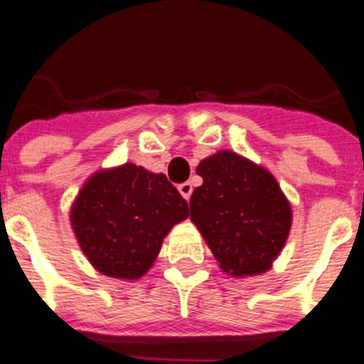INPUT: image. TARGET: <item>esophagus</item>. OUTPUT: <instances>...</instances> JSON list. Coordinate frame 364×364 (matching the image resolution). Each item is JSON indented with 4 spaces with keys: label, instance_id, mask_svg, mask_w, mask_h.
I'll list each match as a JSON object with an SVG mask.
<instances>
[{
    "label": "esophagus",
    "instance_id": "1",
    "mask_svg": "<svg viewBox=\"0 0 364 364\" xmlns=\"http://www.w3.org/2000/svg\"><path fill=\"white\" fill-rule=\"evenodd\" d=\"M178 191H180V195L186 198V200H189V198H191V193H193V186L189 184V182H184V184L178 186Z\"/></svg>",
    "mask_w": 364,
    "mask_h": 364
}]
</instances>
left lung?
<instances>
[{
    "label": "left lung",
    "instance_id": "obj_1",
    "mask_svg": "<svg viewBox=\"0 0 364 364\" xmlns=\"http://www.w3.org/2000/svg\"><path fill=\"white\" fill-rule=\"evenodd\" d=\"M191 220L222 272L253 277L272 268L291 228V208L268 169L233 151H218L197 166Z\"/></svg>",
    "mask_w": 364,
    "mask_h": 364
}]
</instances>
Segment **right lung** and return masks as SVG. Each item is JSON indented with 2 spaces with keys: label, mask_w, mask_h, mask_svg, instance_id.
<instances>
[{
  "label": "right lung",
  "mask_w": 364,
  "mask_h": 364,
  "mask_svg": "<svg viewBox=\"0 0 364 364\" xmlns=\"http://www.w3.org/2000/svg\"><path fill=\"white\" fill-rule=\"evenodd\" d=\"M188 217V202L166 175L134 164L96 171L70 208L83 255L100 273L124 281L146 275L164 237Z\"/></svg>",
  "instance_id": "right-lung-1"
}]
</instances>
